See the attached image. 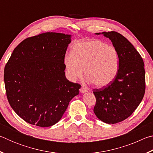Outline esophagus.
<instances>
[{
	"mask_svg": "<svg viewBox=\"0 0 153 153\" xmlns=\"http://www.w3.org/2000/svg\"><path fill=\"white\" fill-rule=\"evenodd\" d=\"M79 92H80V93H86L87 92V90L84 87L82 86L81 88L79 89Z\"/></svg>",
	"mask_w": 153,
	"mask_h": 153,
	"instance_id": "1",
	"label": "esophagus"
}]
</instances>
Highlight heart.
I'll return each instance as SVG.
<instances>
[{
	"label": "heart",
	"mask_w": 153,
	"mask_h": 153,
	"mask_svg": "<svg viewBox=\"0 0 153 153\" xmlns=\"http://www.w3.org/2000/svg\"><path fill=\"white\" fill-rule=\"evenodd\" d=\"M69 79L75 82L84 74L89 83L98 88L111 84L118 74L120 61L117 50L100 40H90L75 44L70 55L63 59Z\"/></svg>",
	"instance_id": "heart-1"
}]
</instances>
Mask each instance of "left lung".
Segmentation results:
<instances>
[{"label": "left lung", "instance_id": "obj_1", "mask_svg": "<svg viewBox=\"0 0 153 153\" xmlns=\"http://www.w3.org/2000/svg\"><path fill=\"white\" fill-rule=\"evenodd\" d=\"M96 34H102L112 42L118 53L120 67L111 84L93 90L97 100L94 113L103 122L117 123L129 117L144 97V61L134 46L120 33L103 32Z\"/></svg>", "mask_w": 153, "mask_h": 153}]
</instances>
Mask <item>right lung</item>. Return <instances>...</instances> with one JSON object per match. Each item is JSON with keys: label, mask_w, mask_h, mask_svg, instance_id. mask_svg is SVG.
I'll return each mask as SVG.
<instances>
[{"label": "right lung", "mask_w": 153, "mask_h": 153, "mask_svg": "<svg viewBox=\"0 0 153 153\" xmlns=\"http://www.w3.org/2000/svg\"><path fill=\"white\" fill-rule=\"evenodd\" d=\"M71 36L46 32L23 40L4 67L7 97L13 109L28 123L55 125L79 84L65 77L63 59Z\"/></svg>", "instance_id": "right-lung-1"}]
</instances>
